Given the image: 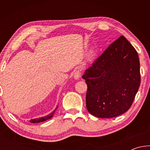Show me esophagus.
I'll return each instance as SVG.
<instances>
[{
	"label": "esophagus",
	"instance_id": "esophagus-1",
	"mask_svg": "<svg viewBox=\"0 0 150 150\" xmlns=\"http://www.w3.org/2000/svg\"><path fill=\"white\" fill-rule=\"evenodd\" d=\"M81 77V73H80L79 71H75L74 73V75H73V77L75 80H77Z\"/></svg>",
	"mask_w": 150,
	"mask_h": 150
}]
</instances>
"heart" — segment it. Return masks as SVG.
<instances>
[{
	"instance_id": "heart-1",
	"label": "heart",
	"mask_w": 150,
	"mask_h": 150,
	"mask_svg": "<svg viewBox=\"0 0 150 150\" xmlns=\"http://www.w3.org/2000/svg\"><path fill=\"white\" fill-rule=\"evenodd\" d=\"M93 52H91V54H93Z\"/></svg>"
}]
</instances>
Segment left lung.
I'll use <instances>...</instances> for the list:
<instances>
[{
  "label": "left lung",
  "instance_id": "1",
  "mask_svg": "<svg viewBox=\"0 0 150 150\" xmlns=\"http://www.w3.org/2000/svg\"><path fill=\"white\" fill-rule=\"evenodd\" d=\"M82 77L87 85L86 106L88 112L103 118L122 115L132 105L140 85L138 53L122 35Z\"/></svg>",
  "mask_w": 150,
  "mask_h": 150
}]
</instances>
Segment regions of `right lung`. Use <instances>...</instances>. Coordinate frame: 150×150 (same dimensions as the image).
I'll return each instance as SVG.
<instances>
[{
  "instance_id": "obj_1",
  "label": "right lung",
  "mask_w": 150,
  "mask_h": 150,
  "mask_svg": "<svg viewBox=\"0 0 150 150\" xmlns=\"http://www.w3.org/2000/svg\"><path fill=\"white\" fill-rule=\"evenodd\" d=\"M57 108V106L54 111H52V112L49 114V115L43 116V117L31 119V120H30L29 122H32V123H39V122H44L45 120H49V119L52 118L53 117V116H54L55 112V110H56Z\"/></svg>"
}]
</instances>
